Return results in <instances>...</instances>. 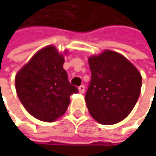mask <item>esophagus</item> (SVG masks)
Listing matches in <instances>:
<instances>
[{
    "instance_id": "1",
    "label": "esophagus",
    "mask_w": 156,
    "mask_h": 156,
    "mask_svg": "<svg viewBox=\"0 0 156 156\" xmlns=\"http://www.w3.org/2000/svg\"><path fill=\"white\" fill-rule=\"evenodd\" d=\"M78 91H79L80 94H83L85 92V86L81 85L80 87H78Z\"/></svg>"
}]
</instances>
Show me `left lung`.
<instances>
[{"mask_svg": "<svg viewBox=\"0 0 156 156\" xmlns=\"http://www.w3.org/2000/svg\"><path fill=\"white\" fill-rule=\"evenodd\" d=\"M91 80L85 100L91 116L102 125L125 119L140 96L142 77L123 55L105 50L88 58Z\"/></svg>", "mask_w": 156, "mask_h": 156, "instance_id": "8db88e82", "label": "left lung"}]
</instances>
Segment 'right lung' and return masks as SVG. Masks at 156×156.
Returning <instances> with one entry per match:
<instances>
[{
  "mask_svg": "<svg viewBox=\"0 0 156 156\" xmlns=\"http://www.w3.org/2000/svg\"><path fill=\"white\" fill-rule=\"evenodd\" d=\"M64 57L54 46L39 50L15 77L16 92L35 118L53 122L65 114L70 96L78 93L63 69Z\"/></svg>",
  "mask_w": 156,
  "mask_h": 156,
  "instance_id": "1",
  "label": "right lung"
}]
</instances>
